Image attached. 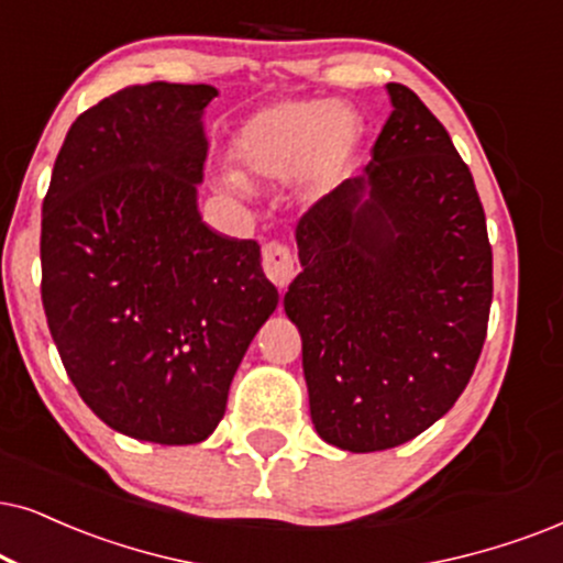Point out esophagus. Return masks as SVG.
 Segmentation results:
<instances>
[{
  "label": "esophagus",
  "mask_w": 563,
  "mask_h": 563,
  "mask_svg": "<svg viewBox=\"0 0 563 563\" xmlns=\"http://www.w3.org/2000/svg\"><path fill=\"white\" fill-rule=\"evenodd\" d=\"M262 267H265V275L275 283L277 288H288L290 280L298 275V262L294 249L288 244H280V241H269L262 249Z\"/></svg>",
  "instance_id": "1"
}]
</instances>
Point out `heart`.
<instances>
[{
  "label": "heart",
  "mask_w": 563,
  "mask_h": 563,
  "mask_svg": "<svg viewBox=\"0 0 563 563\" xmlns=\"http://www.w3.org/2000/svg\"><path fill=\"white\" fill-rule=\"evenodd\" d=\"M353 142V117L343 106L303 98L273 103L246 119L233 140V155L246 174L265 179L298 170L301 187L322 195L343 170Z\"/></svg>",
  "instance_id": "b5f03b06"
}]
</instances>
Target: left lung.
<instances>
[{"label":"left lung","instance_id":"obj_1","mask_svg":"<svg viewBox=\"0 0 563 563\" xmlns=\"http://www.w3.org/2000/svg\"><path fill=\"white\" fill-rule=\"evenodd\" d=\"M372 163L303 212V273L283 306L301 332L311 421L327 444H405L457 402L486 343L494 254L450 132L410 88Z\"/></svg>","mask_w":563,"mask_h":563}]
</instances>
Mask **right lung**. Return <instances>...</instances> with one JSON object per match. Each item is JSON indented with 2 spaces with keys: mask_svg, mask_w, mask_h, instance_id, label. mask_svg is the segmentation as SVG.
I'll list each match as a JSON object with an SVG mask.
<instances>
[{
  "mask_svg": "<svg viewBox=\"0 0 563 563\" xmlns=\"http://www.w3.org/2000/svg\"><path fill=\"white\" fill-rule=\"evenodd\" d=\"M212 85L147 82L69 126L41 218V301L85 405L113 431L197 444L277 290L257 241L197 212Z\"/></svg>",
  "mask_w": 563,
  "mask_h": 563,
  "instance_id": "right-lung-1",
  "label": "right lung"
}]
</instances>
